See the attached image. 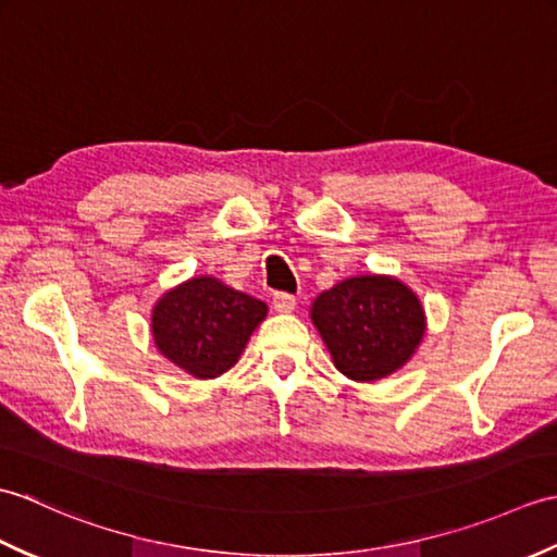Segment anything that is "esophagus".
Segmentation results:
<instances>
[{"mask_svg":"<svg viewBox=\"0 0 557 557\" xmlns=\"http://www.w3.org/2000/svg\"><path fill=\"white\" fill-rule=\"evenodd\" d=\"M272 306H275V311L280 313H292L297 309V297L289 292H275L272 294Z\"/></svg>","mask_w":557,"mask_h":557,"instance_id":"esophagus-1","label":"esophagus"}]
</instances>
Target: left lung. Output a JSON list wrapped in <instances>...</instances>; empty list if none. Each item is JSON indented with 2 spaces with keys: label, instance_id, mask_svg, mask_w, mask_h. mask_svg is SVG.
Listing matches in <instances>:
<instances>
[{
  "label": "left lung",
  "instance_id": "left-lung-1",
  "mask_svg": "<svg viewBox=\"0 0 557 557\" xmlns=\"http://www.w3.org/2000/svg\"><path fill=\"white\" fill-rule=\"evenodd\" d=\"M311 321L337 371L359 383L381 381L401 369L425 333L419 297L387 275L337 282L315 297Z\"/></svg>",
  "mask_w": 557,
  "mask_h": 557
}]
</instances>
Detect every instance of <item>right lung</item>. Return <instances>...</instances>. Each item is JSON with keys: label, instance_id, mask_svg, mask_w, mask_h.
Segmentation results:
<instances>
[{"label": "right lung", "instance_id": "right-lung-1", "mask_svg": "<svg viewBox=\"0 0 557 557\" xmlns=\"http://www.w3.org/2000/svg\"><path fill=\"white\" fill-rule=\"evenodd\" d=\"M268 306L218 277H191L162 294L152 309V339L164 359L208 381L239 361Z\"/></svg>", "mask_w": 557, "mask_h": 557}]
</instances>
